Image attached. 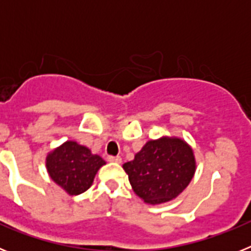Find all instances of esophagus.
Listing matches in <instances>:
<instances>
[{"mask_svg":"<svg viewBox=\"0 0 251 251\" xmlns=\"http://www.w3.org/2000/svg\"><path fill=\"white\" fill-rule=\"evenodd\" d=\"M108 161L113 162V163H121L122 158L119 156H109L108 157Z\"/></svg>","mask_w":251,"mask_h":251,"instance_id":"esophagus-1","label":"esophagus"}]
</instances>
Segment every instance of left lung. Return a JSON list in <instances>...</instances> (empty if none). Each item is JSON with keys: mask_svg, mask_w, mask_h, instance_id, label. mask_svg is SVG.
Returning <instances> with one entry per match:
<instances>
[{"mask_svg": "<svg viewBox=\"0 0 251 251\" xmlns=\"http://www.w3.org/2000/svg\"><path fill=\"white\" fill-rule=\"evenodd\" d=\"M123 170L137 196L151 205H161L175 200L191 182L196 158L182 138L163 136L148 141Z\"/></svg>", "mask_w": 251, "mask_h": 251, "instance_id": "8db88e82", "label": "left lung"}]
</instances>
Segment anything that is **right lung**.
I'll list each match as a JSON object with an SVG mask.
<instances>
[{"mask_svg":"<svg viewBox=\"0 0 251 251\" xmlns=\"http://www.w3.org/2000/svg\"><path fill=\"white\" fill-rule=\"evenodd\" d=\"M46 170L50 178L70 196L85 192L105 161L75 141H66L46 156Z\"/></svg>","mask_w":251,"mask_h":251,"instance_id":"1","label":"right lung"}]
</instances>
